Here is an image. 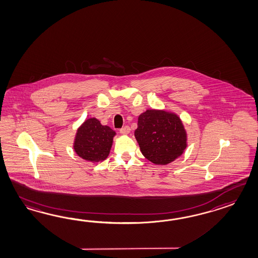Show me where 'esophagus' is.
<instances>
[{"mask_svg":"<svg viewBox=\"0 0 258 258\" xmlns=\"http://www.w3.org/2000/svg\"><path fill=\"white\" fill-rule=\"evenodd\" d=\"M130 131H131V129H130V127L128 125H125L120 129V133L121 135H128Z\"/></svg>","mask_w":258,"mask_h":258,"instance_id":"obj_1","label":"esophagus"}]
</instances>
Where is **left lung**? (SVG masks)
<instances>
[{"mask_svg": "<svg viewBox=\"0 0 258 258\" xmlns=\"http://www.w3.org/2000/svg\"><path fill=\"white\" fill-rule=\"evenodd\" d=\"M135 137L142 154L156 164H167L186 148V135L175 114L148 109L138 117Z\"/></svg>", "mask_w": 258, "mask_h": 258, "instance_id": "obj_1", "label": "left lung"}]
</instances>
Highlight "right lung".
I'll return each instance as SVG.
<instances>
[{
  "label": "right lung",
  "instance_id": "obj_1",
  "mask_svg": "<svg viewBox=\"0 0 258 258\" xmlns=\"http://www.w3.org/2000/svg\"><path fill=\"white\" fill-rule=\"evenodd\" d=\"M115 132L107 125H102L96 118L85 120L77 131L74 150L86 161H104L112 145Z\"/></svg>",
  "mask_w": 258,
  "mask_h": 258
}]
</instances>
